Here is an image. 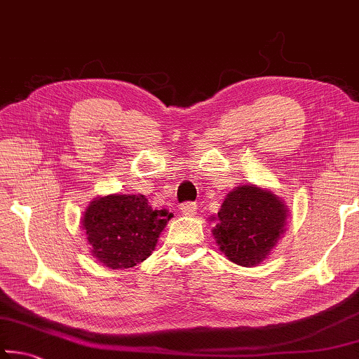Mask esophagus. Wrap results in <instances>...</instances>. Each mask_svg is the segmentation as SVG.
I'll list each match as a JSON object with an SVG mask.
<instances>
[{
	"label": "esophagus",
	"instance_id": "34e87169",
	"mask_svg": "<svg viewBox=\"0 0 359 359\" xmlns=\"http://www.w3.org/2000/svg\"><path fill=\"white\" fill-rule=\"evenodd\" d=\"M179 210H180L182 215L193 217L194 214H196V204H194V203H184V204H180Z\"/></svg>",
	"mask_w": 359,
	"mask_h": 359
}]
</instances>
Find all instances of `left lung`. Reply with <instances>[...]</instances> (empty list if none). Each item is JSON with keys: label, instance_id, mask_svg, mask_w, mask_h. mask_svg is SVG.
<instances>
[{"label": "left lung", "instance_id": "1", "mask_svg": "<svg viewBox=\"0 0 359 359\" xmlns=\"http://www.w3.org/2000/svg\"><path fill=\"white\" fill-rule=\"evenodd\" d=\"M287 217V204L274 191L255 184L239 185L224 198L212 233L229 261L253 267L280 241Z\"/></svg>", "mask_w": 359, "mask_h": 359}]
</instances>
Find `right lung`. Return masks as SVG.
Wrapping results in <instances>:
<instances>
[{
    "instance_id": "1",
    "label": "right lung",
    "mask_w": 359,
    "mask_h": 359,
    "mask_svg": "<svg viewBox=\"0 0 359 359\" xmlns=\"http://www.w3.org/2000/svg\"><path fill=\"white\" fill-rule=\"evenodd\" d=\"M172 214L156 210L144 194H107L95 198L82 217L96 261L111 269H128L147 259Z\"/></svg>"
}]
</instances>
